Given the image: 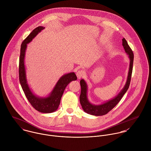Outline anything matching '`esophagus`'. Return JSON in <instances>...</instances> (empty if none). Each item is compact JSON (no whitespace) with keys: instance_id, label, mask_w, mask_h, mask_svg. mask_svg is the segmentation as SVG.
I'll return each instance as SVG.
<instances>
[{"instance_id":"esophagus-1","label":"esophagus","mask_w":151,"mask_h":151,"mask_svg":"<svg viewBox=\"0 0 151 151\" xmlns=\"http://www.w3.org/2000/svg\"><path fill=\"white\" fill-rule=\"evenodd\" d=\"M85 75V72L83 70H79L76 72V76L78 79H80Z\"/></svg>"}]
</instances>
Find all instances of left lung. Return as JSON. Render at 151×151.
I'll list each match as a JSON object with an SVG mask.
<instances>
[{"mask_svg": "<svg viewBox=\"0 0 151 151\" xmlns=\"http://www.w3.org/2000/svg\"><path fill=\"white\" fill-rule=\"evenodd\" d=\"M122 41V45L124 48V50L127 53V54L128 55V58L130 60L128 76H127V79L125 85L124 86L123 89L116 97L111 99V100H109L106 101L103 104L95 105V104H91L89 101V99L88 98V94H87L88 85L86 82L85 81V80L82 79L80 81L81 86V92L79 100H80V103L83 110H84L85 112H86L88 114L96 116H103L106 114L119 103L121 98L122 97L124 94L126 93V91H127L129 88L131 78L132 72L134 54L132 50L128 45L126 40L125 38H123Z\"/></svg>", "mask_w": 151, "mask_h": 151, "instance_id": "1", "label": "left lung"}]
</instances>
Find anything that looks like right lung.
I'll return each mask as SVG.
<instances>
[{
  "instance_id": "add662e5",
  "label": "right lung",
  "mask_w": 151,
  "mask_h": 151,
  "mask_svg": "<svg viewBox=\"0 0 151 151\" xmlns=\"http://www.w3.org/2000/svg\"><path fill=\"white\" fill-rule=\"evenodd\" d=\"M45 27L39 26L35 28L23 41L20 48L19 58V80L23 91L31 106L37 111L43 113H51L55 111L60 104V99L67 85L72 81H76L77 77L74 72H70L62 76L58 81L51 92L47 97H39L31 90L27 81L26 68L24 65L25 54L29 43Z\"/></svg>"
}]
</instances>
